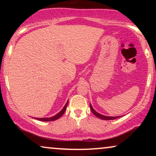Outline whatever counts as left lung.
<instances>
[{
	"mask_svg": "<svg viewBox=\"0 0 156 156\" xmlns=\"http://www.w3.org/2000/svg\"><path fill=\"white\" fill-rule=\"evenodd\" d=\"M90 109L91 111V112H92L96 116H97L98 118H99L101 119H103V120H113V119H116L117 118H119V116H115V117L114 116H104V115L100 114L98 112H96L94 109L91 104H90Z\"/></svg>",
	"mask_w": 156,
	"mask_h": 156,
	"instance_id": "obj_1",
	"label": "left lung"
}]
</instances>
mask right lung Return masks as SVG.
<instances>
[{
    "mask_svg": "<svg viewBox=\"0 0 156 156\" xmlns=\"http://www.w3.org/2000/svg\"><path fill=\"white\" fill-rule=\"evenodd\" d=\"M67 104H68V101L67 102V103H66V104L65 105V106H64V108H62V109L60 112L58 113V114H56L54 116L50 117V118H35V119H37V120L42 121H51L57 120V119H58L59 118H60V117L64 114V113H65L66 108H67Z\"/></svg>",
    "mask_w": 156,
    "mask_h": 156,
    "instance_id": "obj_1",
    "label": "right lung"
}]
</instances>
